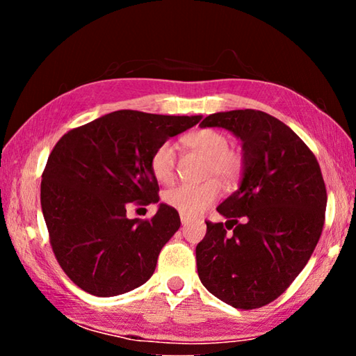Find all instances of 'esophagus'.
Wrapping results in <instances>:
<instances>
[{
	"label": "esophagus",
	"mask_w": 356,
	"mask_h": 356,
	"mask_svg": "<svg viewBox=\"0 0 356 356\" xmlns=\"http://www.w3.org/2000/svg\"><path fill=\"white\" fill-rule=\"evenodd\" d=\"M180 222H182V225H188L190 222V218H186V216H180Z\"/></svg>",
	"instance_id": "obj_1"
}]
</instances>
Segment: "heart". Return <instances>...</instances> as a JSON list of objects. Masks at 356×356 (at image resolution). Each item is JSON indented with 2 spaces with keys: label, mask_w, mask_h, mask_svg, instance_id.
Returning <instances> with one entry per match:
<instances>
[{
  "label": "heart",
  "mask_w": 356,
  "mask_h": 356,
  "mask_svg": "<svg viewBox=\"0 0 356 356\" xmlns=\"http://www.w3.org/2000/svg\"><path fill=\"white\" fill-rule=\"evenodd\" d=\"M190 149L202 154L207 160L206 176L216 177L225 186H232L242 176L243 161L238 154L229 150V140L216 130H196L184 138ZM150 170L161 184H170L176 171V147L172 143H163L155 149L150 159ZM220 196V184L207 180L204 184H184L166 191L165 202L184 216H197L207 210Z\"/></svg>",
  "instance_id": "obj_1"
}]
</instances>
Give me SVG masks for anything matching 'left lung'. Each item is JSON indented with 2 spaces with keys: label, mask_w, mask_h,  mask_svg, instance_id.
Instances as JSON below:
<instances>
[{
  "label": "left lung",
  "mask_w": 356,
  "mask_h": 356,
  "mask_svg": "<svg viewBox=\"0 0 356 356\" xmlns=\"http://www.w3.org/2000/svg\"><path fill=\"white\" fill-rule=\"evenodd\" d=\"M201 127L237 136L243 168L237 191L216 207L227 221L206 222L197 275L234 308H261L292 284L321 238L327 209L321 166L292 129L264 111L213 113Z\"/></svg>",
  "instance_id": "8db88e82"
}]
</instances>
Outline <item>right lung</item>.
<instances>
[{"label":"right lung","instance_id":"right-lung-1","mask_svg":"<svg viewBox=\"0 0 356 356\" xmlns=\"http://www.w3.org/2000/svg\"><path fill=\"white\" fill-rule=\"evenodd\" d=\"M201 119L114 111L70 130L53 147L42 174V213L59 265L84 292L116 297L154 275L180 216L161 202L152 220H130L127 206L159 202L152 154Z\"/></svg>","mask_w":356,"mask_h":356}]
</instances>
